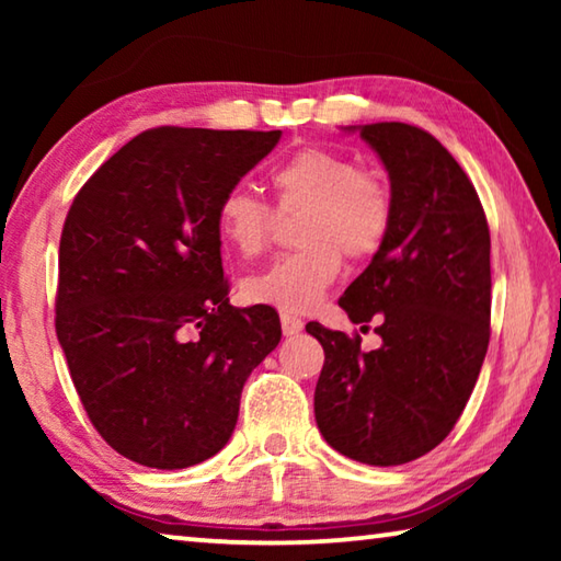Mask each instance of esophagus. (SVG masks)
<instances>
[{
  "label": "esophagus",
  "mask_w": 561,
  "mask_h": 561,
  "mask_svg": "<svg viewBox=\"0 0 561 561\" xmlns=\"http://www.w3.org/2000/svg\"><path fill=\"white\" fill-rule=\"evenodd\" d=\"M282 331H284V336H297L299 331L304 329V321L299 319V317H294V314H289V311H282Z\"/></svg>",
  "instance_id": "34e87169"
}]
</instances>
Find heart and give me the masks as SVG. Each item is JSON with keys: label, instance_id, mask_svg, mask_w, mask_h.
<instances>
[{"label": "heart", "instance_id": "heart-1", "mask_svg": "<svg viewBox=\"0 0 561 561\" xmlns=\"http://www.w3.org/2000/svg\"><path fill=\"white\" fill-rule=\"evenodd\" d=\"M277 210L299 213L294 252L242 282L252 304L284 311H309L336 282L346 254L351 262L381 252L393 227V193L376 170L327 148H301L272 170ZM277 227L272 207L244 187L220 197L215 230L220 242L242 260L267 250Z\"/></svg>", "mask_w": 561, "mask_h": 561}]
</instances>
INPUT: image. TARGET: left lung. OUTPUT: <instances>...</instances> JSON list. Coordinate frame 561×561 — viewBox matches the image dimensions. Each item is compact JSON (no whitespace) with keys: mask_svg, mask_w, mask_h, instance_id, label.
Listing matches in <instances>:
<instances>
[{"mask_svg":"<svg viewBox=\"0 0 561 561\" xmlns=\"http://www.w3.org/2000/svg\"><path fill=\"white\" fill-rule=\"evenodd\" d=\"M360 138L391 178L393 227L339 307L376 321L381 348L309 321L324 346L314 415L351 460L403 465L455 428L490 344V227L470 178L428 130L371 123Z\"/></svg>","mask_w":561,"mask_h":561,"instance_id":"8db88e82","label":"left lung"}]
</instances>
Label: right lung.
<instances>
[{"label":"right lung","mask_w":561,"mask_h":561,"mask_svg":"<svg viewBox=\"0 0 561 561\" xmlns=\"http://www.w3.org/2000/svg\"><path fill=\"white\" fill-rule=\"evenodd\" d=\"M282 130L160 126L93 173L66 215L56 336L113 450L180 470L225 448L242 386L282 339L267 304L227 299L215 213Z\"/></svg>","instance_id":"right-lung-1"}]
</instances>
